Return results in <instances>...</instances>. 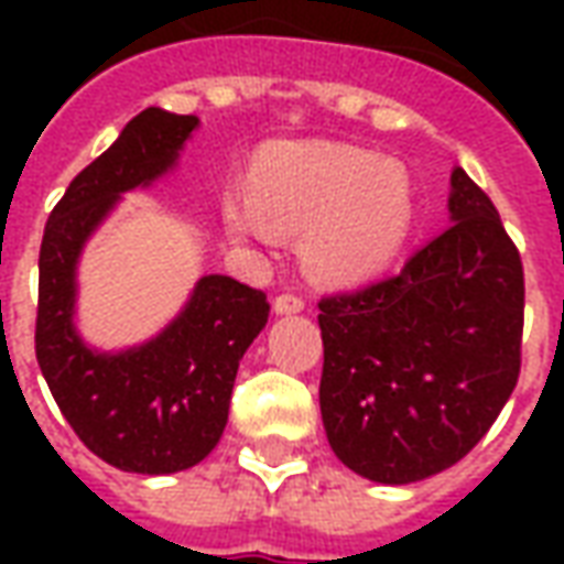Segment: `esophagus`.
I'll return each mask as SVG.
<instances>
[{
  "label": "esophagus",
  "instance_id": "1",
  "mask_svg": "<svg viewBox=\"0 0 564 564\" xmlns=\"http://www.w3.org/2000/svg\"><path fill=\"white\" fill-rule=\"evenodd\" d=\"M271 307H274L278 317H290V314H302V311H305V302H302L299 295H278Z\"/></svg>",
  "mask_w": 564,
  "mask_h": 564
}]
</instances>
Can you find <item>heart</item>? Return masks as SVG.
Instances as JSON below:
<instances>
[{
	"mask_svg": "<svg viewBox=\"0 0 564 564\" xmlns=\"http://www.w3.org/2000/svg\"><path fill=\"white\" fill-rule=\"evenodd\" d=\"M223 220L241 241L271 245L302 232L311 281L356 286L402 257L416 226L414 181L402 162L335 141H281L250 165L247 189H229Z\"/></svg>",
	"mask_w": 564,
	"mask_h": 564,
	"instance_id": "1",
	"label": "heart"
}]
</instances>
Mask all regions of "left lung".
<instances>
[{
	"label": "left lung",
	"mask_w": 564,
	"mask_h": 564,
	"mask_svg": "<svg viewBox=\"0 0 564 564\" xmlns=\"http://www.w3.org/2000/svg\"><path fill=\"white\" fill-rule=\"evenodd\" d=\"M447 210L453 223L395 278L319 302L323 429L335 456L375 484L447 471L520 378V253L459 165Z\"/></svg>",
	"instance_id": "left-lung-1"
}]
</instances>
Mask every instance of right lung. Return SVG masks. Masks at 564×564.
<instances>
[{"label": "right lung", "mask_w": 564, "mask_h": 564, "mask_svg": "<svg viewBox=\"0 0 564 564\" xmlns=\"http://www.w3.org/2000/svg\"><path fill=\"white\" fill-rule=\"evenodd\" d=\"M196 115L148 108L68 184L39 253L35 356L59 411L87 447L132 474H177L220 444L235 375L269 323L265 293L205 274L184 307L148 341L105 350L78 329L84 247L132 189L177 169Z\"/></svg>", "instance_id": "add662e5"}]
</instances>
